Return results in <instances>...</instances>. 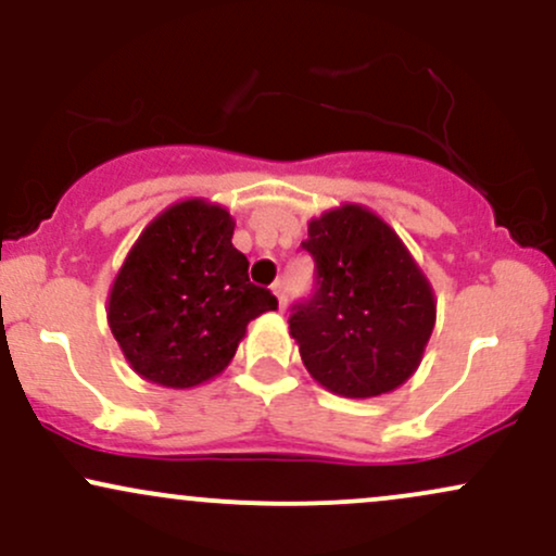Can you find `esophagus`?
Wrapping results in <instances>:
<instances>
[{"instance_id": "obj_1", "label": "esophagus", "mask_w": 556, "mask_h": 556, "mask_svg": "<svg viewBox=\"0 0 556 556\" xmlns=\"http://www.w3.org/2000/svg\"><path fill=\"white\" fill-rule=\"evenodd\" d=\"M271 292H274V295H277L279 311H285V305H287V292H285V282H274V285H271Z\"/></svg>"}]
</instances>
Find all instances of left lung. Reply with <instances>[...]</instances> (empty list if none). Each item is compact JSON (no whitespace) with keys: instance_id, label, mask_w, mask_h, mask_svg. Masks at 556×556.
I'll list each match as a JSON object with an SVG mask.
<instances>
[{"instance_id":"8db88e82","label":"left lung","mask_w":556,"mask_h":556,"mask_svg":"<svg viewBox=\"0 0 556 556\" xmlns=\"http://www.w3.org/2000/svg\"><path fill=\"white\" fill-rule=\"evenodd\" d=\"M316 264L314 295L292 308L308 374L342 397H379L416 374L437 321L433 290L374 212L344 203L311 219L300 242Z\"/></svg>"}]
</instances>
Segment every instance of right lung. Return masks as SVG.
Listing matches in <instances>:
<instances>
[{"instance_id":"1","label":"right lung","mask_w":556,"mask_h":556,"mask_svg":"<svg viewBox=\"0 0 556 556\" xmlns=\"http://www.w3.org/2000/svg\"><path fill=\"white\" fill-rule=\"evenodd\" d=\"M227 208L169 206L140 232L110 292V329L130 368L169 389L198 387L232 361L245 327L277 308L248 279Z\"/></svg>"}]
</instances>
